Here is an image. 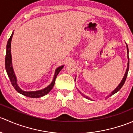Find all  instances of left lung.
Here are the masks:
<instances>
[{
    "label": "left lung",
    "instance_id": "obj_1",
    "mask_svg": "<svg viewBox=\"0 0 133 133\" xmlns=\"http://www.w3.org/2000/svg\"><path fill=\"white\" fill-rule=\"evenodd\" d=\"M127 53H129V49H128V47H127ZM128 64V65H127V70H126L124 78H123V79H122V80L121 83H120V84H119L117 88H116V89H115V90H114L113 91H112V92H111V93L109 95V96H108V97H110V96H112V95H113L114 94H115V93H116V92H117L119 90H120V89H121L122 87V86H123V85H124V84L125 82V80H126V78H127V73H128L129 68V55H128V64ZM85 98H88V99H90V98H89L87 97V96H86V97H85Z\"/></svg>",
    "mask_w": 133,
    "mask_h": 133
}]
</instances>
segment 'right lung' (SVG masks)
<instances>
[{
    "mask_svg": "<svg viewBox=\"0 0 133 133\" xmlns=\"http://www.w3.org/2000/svg\"><path fill=\"white\" fill-rule=\"evenodd\" d=\"M13 32L12 35H11L10 38H9L8 41L7 43V46H6V58H5V67H6V72H7L8 75L9 80H10L11 83L12 85L13 88L15 89V90L19 93L22 94V95H24L25 96H28L29 98H40L42 96H44V95H47L52 89H53V86L55 83V79L57 78V76L60 73V70L63 68V65L62 66L58 67L57 69H56L55 74L54 78H53V82L51 84L48 86L47 88H44L42 90L37 91H24L22 89H20L19 87L18 86L17 84V78H16L15 75L14 71H13V67H12L11 64V41L12 37H13Z\"/></svg>",
    "mask_w": 133,
    "mask_h": 133,
    "instance_id": "obj_1",
    "label": "right lung"
}]
</instances>
